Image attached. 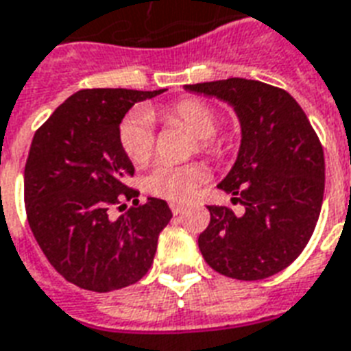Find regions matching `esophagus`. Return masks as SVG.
<instances>
[{"label":"esophagus","mask_w":351,"mask_h":351,"mask_svg":"<svg viewBox=\"0 0 351 351\" xmlns=\"http://www.w3.org/2000/svg\"><path fill=\"white\" fill-rule=\"evenodd\" d=\"M170 209H172L173 215H181V213L185 210V205H181V204H170Z\"/></svg>","instance_id":"1"}]
</instances>
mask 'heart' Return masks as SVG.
<instances>
[{
    "label": "heart",
    "mask_w": 351,
    "mask_h": 351,
    "mask_svg": "<svg viewBox=\"0 0 351 351\" xmlns=\"http://www.w3.org/2000/svg\"><path fill=\"white\" fill-rule=\"evenodd\" d=\"M160 120L166 123H181L197 138V149L204 154H213L216 142L213 135L218 128V114L209 104L202 99H181L159 110ZM118 138L123 154L136 166L147 165L155 152V128L152 116L144 109L131 110L120 123ZM207 178L202 165H172L160 162L146 179L149 194L168 199V202H185L194 194L197 186Z\"/></svg>",
    "instance_id": "obj_1"
}]
</instances>
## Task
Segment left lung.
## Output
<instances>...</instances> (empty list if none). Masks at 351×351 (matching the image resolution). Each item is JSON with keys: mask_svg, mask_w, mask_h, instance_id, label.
Listing matches in <instances>:
<instances>
[{"mask_svg": "<svg viewBox=\"0 0 351 351\" xmlns=\"http://www.w3.org/2000/svg\"><path fill=\"white\" fill-rule=\"evenodd\" d=\"M185 88L228 101L242 131L235 165L218 189L244 213L237 216L229 207L209 205L199 252L228 278H270L296 261L315 231L326 183L322 144L283 88L241 77Z\"/></svg>", "mask_w": 351, "mask_h": 351, "instance_id": "left-lung-1", "label": "left lung"}]
</instances>
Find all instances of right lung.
<instances>
[{
    "mask_svg": "<svg viewBox=\"0 0 351 351\" xmlns=\"http://www.w3.org/2000/svg\"><path fill=\"white\" fill-rule=\"evenodd\" d=\"M162 92L79 90L33 136L23 172L29 228L55 270L81 289H123L152 268L172 210L159 197L138 204L125 183L135 168L118 129L136 101ZM123 199L134 207L112 221L108 209Z\"/></svg>",
    "mask_w": 351,
    "mask_h": 351,
    "instance_id": "add662e5",
    "label": "right lung"
}]
</instances>
